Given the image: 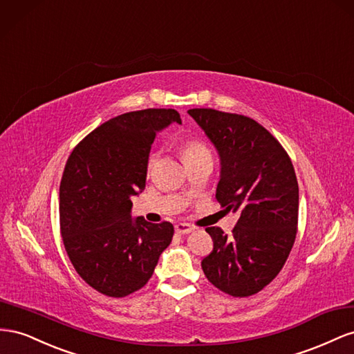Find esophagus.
<instances>
[{"label":"esophagus","mask_w":354,"mask_h":354,"mask_svg":"<svg viewBox=\"0 0 354 354\" xmlns=\"http://www.w3.org/2000/svg\"><path fill=\"white\" fill-rule=\"evenodd\" d=\"M175 231L178 234H188L191 231H194V227L185 224V222H179V224L175 225Z\"/></svg>","instance_id":"1"}]
</instances>
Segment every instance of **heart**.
<instances>
[{"label": "heart", "instance_id": "1", "mask_svg": "<svg viewBox=\"0 0 354 354\" xmlns=\"http://www.w3.org/2000/svg\"><path fill=\"white\" fill-rule=\"evenodd\" d=\"M203 156H210L209 154V149L205 147V144H201L200 140H196V139H189L187 140V142H184L183 145V157H184V161L187 163V161L189 160H194V158H198V157H203ZM157 160V154H151L148 157V169H151L154 166Z\"/></svg>", "mask_w": 354, "mask_h": 354}]
</instances>
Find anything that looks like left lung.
Wrapping results in <instances>:
<instances>
[{"mask_svg":"<svg viewBox=\"0 0 354 354\" xmlns=\"http://www.w3.org/2000/svg\"><path fill=\"white\" fill-rule=\"evenodd\" d=\"M188 114L219 154L216 200L239 214L233 234L206 231L214 250L201 261L212 285L250 297L274 279L290 254L298 225V180L286 151L266 127L245 115L194 108Z\"/></svg>","mask_w":354,"mask_h":354,"instance_id":"left-lung-1","label":"left lung"}]
</instances>
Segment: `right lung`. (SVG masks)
I'll use <instances>...</instances> for the list:
<instances>
[{"mask_svg":"<svg viewBox=\"0 0 354 354\" xmlns=\"http://www.w3.org/2000/svg\"><path fill=\"white\" fill-rule=\"evenodd\" d=\"M180 124L175 109H142L105 121L71 153L59 188L60 233L75 271L106 297L147 285L174 237L170 222L132 218V196L145 188L156 135Z\"/></svg>","mask_w":354,"mask_h":354,"instance_id":"1","label":"right lung"}]
</instances>
